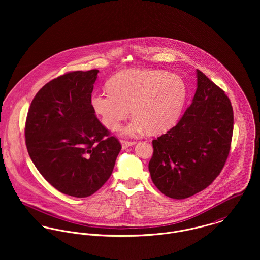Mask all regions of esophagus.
<instances>
[{"label":"esophagus","mask_w":260,"mask_h":260,"mask_svg":"<svg viewBox=\"0 0 260 260\" xmlns=\"http://www.w3.org/2000/svg\"><path fill=\"white\" fill-rule=\"evenodd\" d=\"M136 144L135 141H127V140H121V145H122V148L126 149L132 145Z\"/></svg>","instance_id":"esophagus-1"}]
</instances>
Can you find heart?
<instances>
[{"mask_svg": "<svg viewBox=\"0 0 260 260\" xmlns=\"http://www.w3.org/2000/svg\"><path fill=\"white\" fill-rule=\"evenodd\" d=\"M107 90L94 93L91 106L111 131L120 128L130 109L135 118L125 129L129 135L144 128L152 134L170 128L182 111L187 95L180 76L151 69L122 71L108 81Z\"/></svg>", "mask_w": 260, "mask_h": 260, "instance_id": "1", "label": "heart"}]
</instances>
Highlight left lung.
I'll use <instances>...</instances> for the list:
<instances>
[{
    "label": "left lung",
    "instance_id": "1",
    "mask_svg": "<svg viewBox=\"0 0 260 260\" xmlns=\"http://www.w3.org/2000/svg\"><path fill=\"white\" fill-rule=\"evenodd\" d=\"M197 89L179 122L152 141L149 172L155 186L174 199L210 185L229 154L233 109L222 89L198 69Z\"/></svg>",
    "mask_w": 260,
    "mask_h": 260
}]
</instances>
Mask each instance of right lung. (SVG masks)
Wrapping results in <instances>:
<instances>
[{
    "instance_id": "1",
    "label": "right lung",
    "mask_w": 260,
    "mask_h": 260,
    "mask_svg": "<svg viewBox=\"0 0 260 260\" xmlns=\"http://www.w3.org/2000/svg\"><path fill=\"white\" fill-rule=\"evenodd\" d=\"M98 72H69L47 83L34 97L25 126L26 146L39 172L78 198L105 184L122 148L91 106Z\"/></svg>"
}]
</instances>
